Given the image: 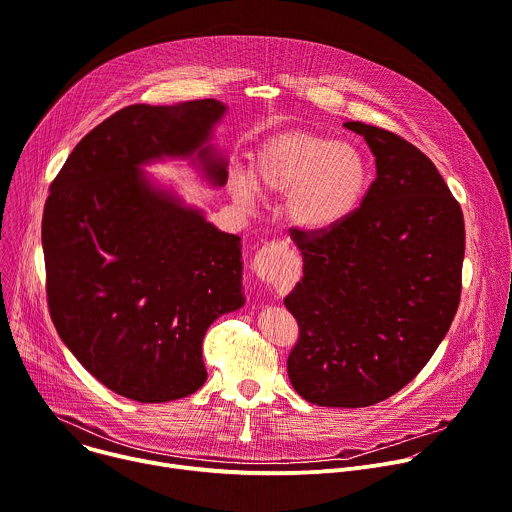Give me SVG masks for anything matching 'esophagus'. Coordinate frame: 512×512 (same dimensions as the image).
Returning a JSON list of instances; mask_svg holds the SVG:
<instances>
[{
	"label": "esophagus",
	"mask_w": 512,
	"mask_h": 512,
	"mask_svg": "<svg viewBox=\"0 0 512 512\" xmlns=\"http://www.w3.org/2000/svg\"><path fill=\"white\" fill-rule=\"evenodd\" d=\"M285 257H287V247L283 243H269L257 251L251 267L261 281L271 283L283 269Z\"/></svg>",
	"instance_id": "esophagus-1"
}]
</instances>
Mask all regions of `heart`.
<instances>
[{
  "label": "heart",
  "mask_w": 512,
  "mask_h": 512,
  "mask_svg": "<svg viewBox=\"0 0 512 512\" xmlns=\"http://www.w3.org/2000/svg\"><path fill=\"white\" fill-rule=\"evenodd\" d=\"M373 184L367 154L352 141L287 131L259 145L251 174L235 170L229 190L241 204H251L257 192L285 196L287 221L300 231H332L360 210Z\"/></svg>",
  "instance_id": "obj_1"
}]
</instances>
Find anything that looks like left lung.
Segmentation results:
<instances>
[{"instance_id": "8db88e82", "label": "left lung", "mask_w": 512, "mask_h": 512, "mask_svg": "<svg viewBox=\"0 0 512 512\" xmlns=\"http://www.w3.org/2000/svg\"><path fill=\"white\" fill-rule=\"evenodd\" d=\"M377 178L344 225L294 231L304 275L285 296L300 326L291 387L322 407H369L403 389L448 334L462 291L464 214L433 162L360 121Z\"/></svg>"}]
</instances>
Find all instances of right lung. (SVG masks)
Segmentation results:
<instances>
[{"mask_svg":"<svg viewBox=\"0 0 512 512\" xmlns=\"http://www.w3.org/2000/svg\"><path fill=\"white\" fill-rule=\"evenodd\" d=\"M214 99L129 105L72 150L50 186L42 249L50 316L66 348L113 393L166 403L206 381L210 324L245 306L241 237L145 168L188 162L227 184Z\"/></svg>","mask_w":512,"mask_h":512,"instance_id":"right-lung-1","label":"right lung"}]
</instances>
